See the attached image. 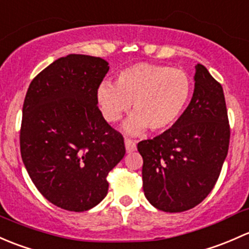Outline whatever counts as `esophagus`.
<instances>
[{
	"label": "esophagus",
	"instance_id": "34e87169",
	"mask_svg": "<svg viewBox=\"0 0 249 249\" xmlns=\"http://www.w3.org/2000/svg\"><path fill=\"white\" fill-rule=\"evenodd\" d=\"M124 145H125V151L127 152H133V151L137 150V145L129 138H124Z\"/></svg>",
	"mask_w": 249,
	"mask_h": 249
}]
</instances>
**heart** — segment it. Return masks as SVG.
I'll use <instances>...</instances> for the list:
<instances>
[{
  "label": "heart",
  "mask_w": 249,
  "mask_h": 249,
  "mask_svg": "<svg viewBox=\"0 0 249 249\" xmlns=\"http://www.w3.org/2000/svg\"><path fill=\"white\" fill-rule=\"evenodd\" d=\"M192 81L182 69L152 63H137L122 69L116 85L102 84L97 101L104 119L116 122L133 103L135 112L125 124L130 133L163 132L175 124L192 96Z\"/></svg>",
  "instance_id": "b5f03b06"
}]
</instances>
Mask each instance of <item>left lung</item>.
I'll return each mask as SVG.
<instances>
[{
  "label": "left lung",
  "mask_w": 249,
  "mask_h": 249,
  "mask_svg": "<svg viewBox=\"0 0 249 249\" xmlns=\"http://www.w3.org/2000/svg\"><path fill=\"white\" fill-rule=\"evenodd\" d=\"M194 93L173 127L138 143L145 196L164 212H183L211 193L228 155L230 124L222 85L196 66Z\"/></svg>",
  "instance_id": "obj_1"
}]
</instances>
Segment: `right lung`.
<instances>
[{"label":"right lung","instance_id":"obj_1","mask_svg":"<svg viewBox=\"0 0 249 249\" xmlns=\"http://www.w3.org/2000/svg\"><path fill=\"white\" fill-rule=\"evenodd\" d=\"M107 65L71 53L37 74L25 97L22 162L40 194L68 211H87L106 198L107 174L125 153L122 134L97 106Z\"/></svg>","mask_w":249,"mask_h":249}]
</instances>
